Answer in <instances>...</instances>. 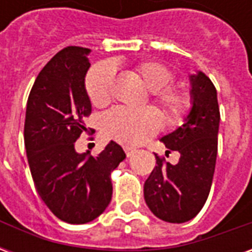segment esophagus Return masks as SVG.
Here are the masks:
<instances>
[{
	"mask_svg": "<svg viewBox=\"0 0 252 252\" xmlns=\"http://www.w3.org/2000/svg\"><path fill=\"white\" fill-rule=\"evenodd\" d=\"M124 151H126V157H128V158H129V157H132L133 154L136 153V150H135V148H132V147H126V148H124Z\"/></svg>",
	"mask_w": 252,
	"mask_h": 252,
	"instance_id": "1",
	"label": "esophagus"
}]
</instances>
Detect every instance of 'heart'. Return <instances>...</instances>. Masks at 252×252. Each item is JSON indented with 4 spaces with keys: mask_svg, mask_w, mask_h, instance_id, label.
Here are the masks:
<instances>
[{
    "mask_svg": "<svg viewBox=\"0 0 252 252\" xmlns=\"http://www.w3.org/2000/svg\"><path fill=\"white\" fill-rule=\"evenodd\" d=\"M131 71L143 86L151 92V101L163 110L169 123H178L189 109V95L180 89L169 86L174 74L169 67L157 61H140L133 63ZM115 83V67L110 63H99L89 71L86 92L95 106L109 104ZM162 126L160 116L153 109L132 112L115 108L105 113L101 129L106 139L124 146H137L155 135Z\"/></svg>",
    "mask_w": 252,
    "mask_h": 252,
    "instance_id": "b5f03b06",
    "label": "heart"
}]
</instances>
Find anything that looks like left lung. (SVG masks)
<instances>
[{
	"label": "left lung",
	"instance_id": "left-lung-1",
	"mask_svg": "<svg viewBox=\"0 0 252 252\" xmlns=\"http://www.w3.org/2000/svg\"><path fill=\"white\" fill-rule=\"evenodd\" d=\"M191 109L185 123L160 140L181 154L171 164L155 154L157 166L144 182V200L167 222H185L202 209L216 166L220 110L215 85L204 72L190 75ZM170 153V151H167Z\"/></svg>",
	"mask_w": 252,
	"mask_h": 252
}]
</instances>
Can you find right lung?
Wrapping results in <instances>:
<instances>
[{"mask_svg":"<svg viewBox=\"0 0 252 252\" xmlns=\"http://www.w3.org/2000/svg\"><path fill=\"white\" fill-rule=\"evenodd\" d=\"M89 54L75 46L58 52L36 78L25 113V150L37 193L70 224L92 221L106 209L113 191L110 173L126 159L113 140L97 157L75 151L92 113L85 89Z\"/></svg>","mask_w":252,"mask_h":252,"instance_id":"right-lung-1","label":"right lung"}]
</instances>
